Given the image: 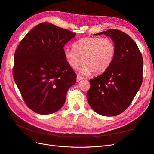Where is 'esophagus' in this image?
Listing matches in <instances>:
<instances>
[{
    "mask_svg": "<svg viewBox=\"0 0 154 154\" xmlns=\"http://www.w3.org/2000/svg\"><path fill=\"white\" fill-rule=\"evenodd\" d=\"M83 79V78L82 77V76H77V78H76V80H77V82H79V81H80L81 80H82Z\"/></svg>",
    "mask_w": 154,
    "mask_h": 154,
    "instance_id": "1",
    "label": "esophagus"
}]
</instances>
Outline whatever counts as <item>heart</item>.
I'll use <instances>...</instances> for the list:
<instances>
[{"label":"heart","mask_w":154,"mask_h":154,"mask_svg":"<svg viewBox=\"0 0 154 154\" xmlns=\"http://www.w3.org/2000/svg\"><path fill=\"white\" fill-rule=\"evenodd\" d=\"M74 49H64V57L68 64L76 69L84 63L80 72L88 75L104 72L112 62L116 54V45L109 38L85 37L73 44Z\"/></svg>","instance_id":"obj_1"}]
</instances>
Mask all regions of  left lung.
Wrapping results in <instances>:
<instances>
[{"label":"left lung","mask_w":154,"mask_h":154,"mask_svg":"<svg viewBox=\"0 0 154 154\" xmlns=\"http://www.w3.org/2000/svg\"><path fill=\"white\" fill-rule=\"evenodd\" d=\"M102 34L114 41L115 57L103 74L91 79L87 99L96 113L114 116L128 108L140 88L143 60L137 44L125 32L109 29L94 35Z\"/></svg>","instance_id":"obj_1"}]
</instances>
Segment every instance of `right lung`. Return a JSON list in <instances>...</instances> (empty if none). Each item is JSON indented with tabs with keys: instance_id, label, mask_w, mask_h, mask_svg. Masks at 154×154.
Masks as SVG:
<instances>
[{
	"instance_id": "right-lung-1",
	"label": "right lung",
	"mask_w": 154,
	"mask_h": 154,
	"mask_svg": "<svg viewBox=\"0 0 154 154\" xmlns=\"http://www.w3.org/2000/svg\"><path fill=\"white\" fill-rule=\"evenodd\" d=\"M75 32L49 22L39 24L21 40L14 58L13 76L26 105L39 114L60 110L76 74L63 47Z\"/></svg>"
}]
</instances>
